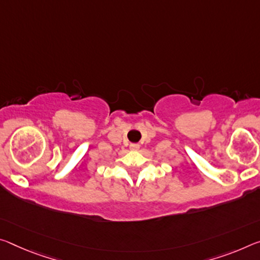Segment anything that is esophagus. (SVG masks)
Instances as JSON below:
<instances>
[{
    "label": "esophagus",
    "instance_id": "1",
    "mask_svg": "<svg viewBox=\"0 0 260 260\" xmlns=\"http://www.w3.org/2000/svg\"><path fill=\"white\" fill-rule=\"evenodd\" d=\"M140 146L138 145V143H132V145L129 146V149L131 150H139Z\"/></svg>",
    "mask_w": 260,
    "mask_h": 260
}]
</instances>
